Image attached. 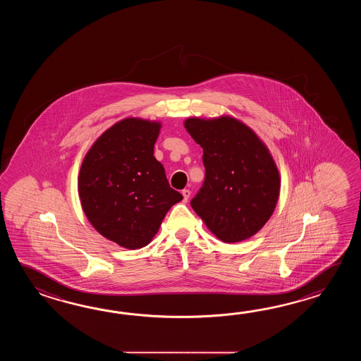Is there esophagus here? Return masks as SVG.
<instances>
[{
    "instance_id": "34e87169",
    "label": "esophagus",
    "mask_w": 361,
    "mask_h": 361,
    "mask_svg": "<svg viewBox=\"0 0 361 361\" xmlns=\"http://www.w3.org/2000/svg\"><path fill=\"white\" fill-rule=\"evenodd\" d=\"M182 195H183L184 202H187L188 199H190V196H191V191H190V190H183V191H182Z\"/></svg>"
}]
</instances>
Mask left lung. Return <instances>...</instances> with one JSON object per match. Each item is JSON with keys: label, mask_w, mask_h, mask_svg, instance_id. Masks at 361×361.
<instances>
[{"label": "left lung", "mask_w": 361, "mask_h": 361, "mask_svg": "<svg viewBox=\"0 0 361 361\" xmlns=\"http://www.w3.org/2000/svg\"><path fill=\"white\" fill-rule=\"evenodd\" d=\"M184 128L204 151L205 180L192 209L223 243L252 238L271 218L280 195L269 148L231 116L188 117Z\"/></svg>", "instance_id": "8db88e82"}]
</instances>
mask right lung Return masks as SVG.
<instances>
[{
  "label": "right lung",
  "instance_id": "add662e5",
  "mask_svg": "<svg viewBox=\"0 0 361 361\" xmlns=\"http://www.w3.org/2000/svg\"><path fill=\"white\" fill-rule=\"evenodd\" d=\"M161 123L128 117L94 142L78 174L86 218L102 236L126 249L148 245L170 207L183 196L173 190L154 147Z\"/></svg>",
  "mask_w": 361,
  "mask_h": 361
}]
</instances>
